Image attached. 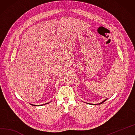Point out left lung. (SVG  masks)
I'll list each match as a JSON object with an SVG mask.
<instances>
[{"mask_svg": "<svg viewBox=\"0 0 135 135\" xmlns=\"http://www.w3.org/2000/svg\"><path fill=\"white\" fill-rule=\"evenodd\" d=\"M106 100H107V99H106V100H104V101H103V102H101V103H99V104H102V103H103V102H105V101H106ZM88 104H89V103H88Z\"/></svg>", "mask_w": 135, "mask_h": 135, "instance_id": "left-lung-1", "label": "left lung"}]
</instances>
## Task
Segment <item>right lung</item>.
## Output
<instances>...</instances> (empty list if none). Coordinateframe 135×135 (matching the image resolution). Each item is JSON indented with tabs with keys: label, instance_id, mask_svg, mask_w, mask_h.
<instances>
[{
	"label": "right lung",
	"instance_id": "right-lung-1",
	"mask_svg": "<svg viewBox=\"0 0 135 135\" xmlns=\"http://www.w3.org/2000/svg\"><path fill=\"white\" fill-rule=\"evenodd\" d=\"M48 103H45V104H48ZM44 104H43V105H44ZM31 105H34V106H37V105H33V104H31Z\"/></svg>",
	"mask_w": 135,
	"mask_h": 135
}]
</instances>
